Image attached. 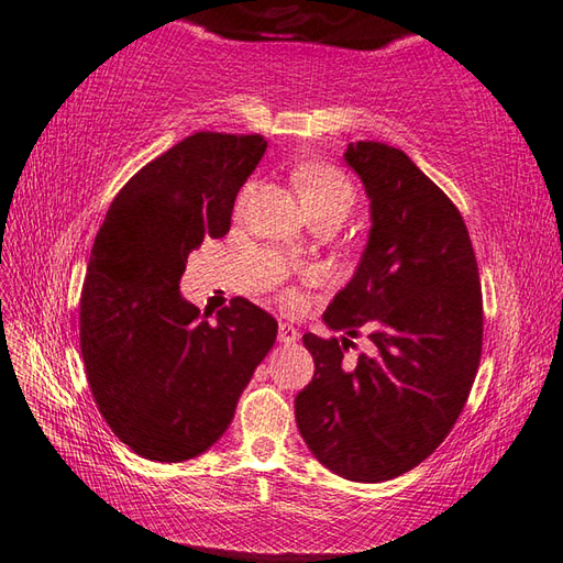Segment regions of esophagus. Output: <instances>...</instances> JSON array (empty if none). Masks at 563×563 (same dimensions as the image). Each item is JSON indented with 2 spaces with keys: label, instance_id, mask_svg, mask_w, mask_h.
<instances>
[{
  "label": "esophagus",
  "instance_id": "esophagus-1",
  "mask_svg": "<svg viewBox=\"0 0 563 563\" xmlns=\"http://www.w3.org/2000/svg\"><path fill=\"white\" fill-rule=\"evenodd\" d=\"M278 341H280L283 345H292V343L300 341V331H297L292 324H288V321H280V327H278Z\"/></svg>",
  "mask_w": 563,
  "mask_h": 563
}]
</instances>
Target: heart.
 Returning <instances> with one entry per match:
<instances>
[{
	"label": "heart",
	"instance_id": "heart-1",
	"mask_svg": "<svg viewBox=\"0 0 563 563\" xmlns=\"http://www.w3.org/2000/svg\"><path fill=\"white\" fill-rule=\"evenodd\" d=\"M297 188H300V196L307 208L336 206L343 210H351L353 206V186L345 181V176L333 169V166H302V169L297 172Z\"/></svg>",
	"mask_w": 563,
	"mask_h": 563
}]
</instances>
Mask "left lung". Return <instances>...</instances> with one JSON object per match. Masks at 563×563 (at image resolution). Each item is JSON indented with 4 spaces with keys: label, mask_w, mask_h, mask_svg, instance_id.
Returning <instances> with one entry per match:
<instances>
[{
    "label": "left lung",
    "mask_w": 563,
    "mask_h": 563,
    "mask_svg": "<svg viewBox=\"0 0 563 563\" xmlns=\"http://www.w3.org/2000/svg\"><path fill=\"white\" fill-rule=\"evenodd\" d=\"M345 164L369 200L361 263L324 312L341 339L305 333L314 377L297 394V428L314 457L351 482L413 470L448 438L482 357V283L452 200L397 147L351 142ZM357 325L375 356L342 361Z\"/></svg>",
    "instance_id": "obj_1"
}]
</instances>
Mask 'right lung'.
I'll return each mask as SVG.
<instances>
[{
  "mask_svg": "<svg viewBox=\"0 0 563 563\" xmlns=\"http://www.w3.org/2000/svg\"><path fill=\"white\" fill-rule=\"evenodd\" d=\"M268 142L196 133L130 178L91 249L79 345L106 423L140 457L186 462L230 428L278 321L236 297L214 321L181 295L190 251L230 232Z\"/></svg>",
  "mask_w": 563,
  "mask_h": 563,
  "instance_id": "1",
  "label": "right lung"
}]
</instances>
